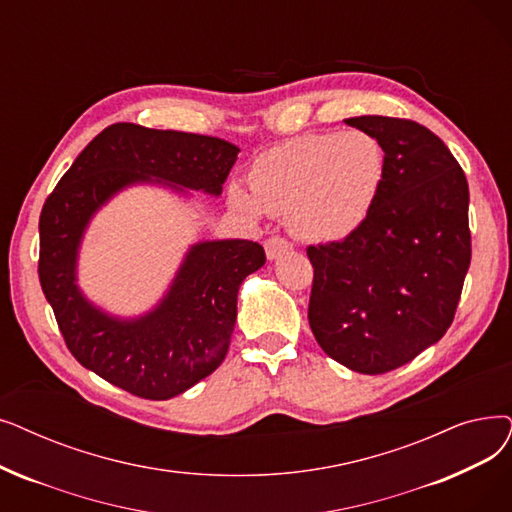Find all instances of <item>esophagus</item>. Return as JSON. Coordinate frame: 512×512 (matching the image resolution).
Segmentation results:
<instances>
[{
  "mask_svg": "<svg viewBox=\"0 0 512 512\" xmlns=\"http://www.w3.org/2000/svg\"><path fill=\"white\" fill-rule=\"evenodd\" d=\"M291 249H293V244L288 242L286 238H280V236H272V238L265 240V255H268V259H270V261L278 259L282 253L291 251Z\"/></svg>",
  "mask_w": 512,
  "mask_h": 512,
  "instance_id": "1",
  "label": "esophagus"
}]
</instances>
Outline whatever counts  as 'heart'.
I'll return each instance as SVG.
<instances>
[{"mask_svg":"<svg viewBox=\"0 0 512 512\" xmlns=\"http://www.w3.org/2000/svg\"><path fill=\"white\" fill-rule=\"evenodd\" d=\"M385 171V150L368 131L307 133L259 154L249 171L251 192L232 186L230 205L249 217L263 209L288 217L309 242H341L370 217Z\"/></svg>","mask_w":512,"mask_h":512,"instance_id":"1","label":"heart"}]
</instances>
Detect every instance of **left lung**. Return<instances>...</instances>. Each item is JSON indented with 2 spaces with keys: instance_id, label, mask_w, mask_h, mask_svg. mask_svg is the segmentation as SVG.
Masks as SVG:
<instances>
[{
  "instance_id": "obj_1",
  "label": "left lung",
  "mask_w": 512,
  "mask_h": 512,
  "mask_svg": "<svg viewBox=\"0 0 512 512\" xmlns=\"http://www.w3.org/2000/svg\"><path fill=\"white\" fill-rule=\"evenodd\" d=\"M387 159L364 226L309 247V326L328 358L360 374L414 360L450 328L471 263L469 184L450 148L406 119L351 117Z\"/></svg>"
}]
</instances>
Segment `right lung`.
I'll return each mask as SVG.
<instances>
[{
    "mask_svg": "<svg viewBox=\"0 0 512 512\" xmlns=\"http://www.w3.org/2000/svg\"><path fill=\"white\" fill-rule=\"evenodd\" d=\"M226 140L133 123L106 127L75 159L39 217V280L75 360L138 397L171 399L224 362L238 288L265 263L253 240L190 244L161 299L138 316L100 307L79 286L87 228L121 192L154 186L192 201L219 196L238 159Z\"/></svg>",
    "mask_w": 512,
    "mask_h": 512,
    "instance_id": "add662e5",
    "label": "right lung"
}]
</instances>
